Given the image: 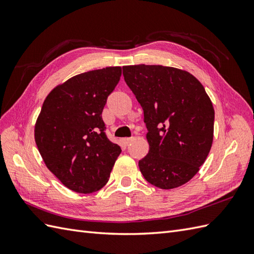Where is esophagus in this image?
Returning a JSON list of instances; mask_svg holds the SVG:
<instances>
[{"instance_id": "34e87169", "label": "esophagus", "mask_w": 254, "mask_h": 254, "mask_svg": "<svg viewBox=\"0 0 254 254\" xmlns=\"http://www.w3.org/2000/svg\"><path fill=\"white\" fill-rule=\"evenodd\" d=\"M132 141H133L132 137L131 138H122V143H123V145H126V146L130 145L132 143Z\"/></svg>"}]
</instances>
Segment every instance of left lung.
<instances>
[{
	"label": "left lung",
	"instance_id": "8db88e82",
	"mask_svg": "<svg viewBox=\"0 0 254 254\" xmlns=\"http://www.w3.org/2000/svg\"><path fill=\"white\" fill-rule=\"evenodd\" d=\"M124 80L144 111L149 152L142 175L163 190L181 187L206 160L215 111L199 80L185 69L163 65L123 66Z\"/></svg>",
	"mask_w": 254,
	"mask_h": 254
}]
</instances>
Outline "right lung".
I'll return each instance as SVG.
<instances>
[{
	"label": "right lung",
	"instance_id": "add662e5",
	"mask_svg": "<svg viewBox=\"0 0 254 254\" xmlns=\"http://www.w3.org/2000/svg\"><path fill=\"white\" fill-rule=\"evenodd\" d=\"M121 66L75 75L46 97L35 141L47 168L77 193L100 190L121 148L108 139L101 113L121 77Z\"/></svg>",
	"mask_w": 254,
	"mask_h": 254
}]
</instances>
